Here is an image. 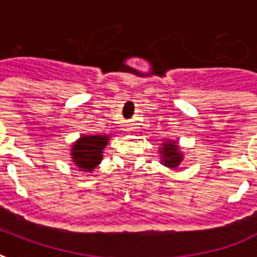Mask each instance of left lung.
<instances>
[{
  "instance_id": "obj_1",
  "label": "left lung",
  "mask_w": 257,
  "mask_h": 257,
  "mask_svg": "<svg viewBox=\"0 0 257 257\" xmlns=\"http://www.w3.org/2000/svg\"><path fill=\"white\" fill-rule=\"evenodd\" d=\"M160 155L161 164H164L168 168H176L183 161V152L180 151L177 141L168 140L164 143L163 148H160Z\"/></svg>"
}]
</instances>
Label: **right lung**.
<instances>
[{
	"instance_id": "add662e5",
	"label": "right lung",
	"mask_w": 257,
	"mask_h": 257,
	"mask_svg": "<svg viewBox=\"0 0 257 257\" xmlns=\"http://www.w3.org/2000/svg\"><path fill=\"white\" fill-rule=\"evenodd\" d=\"M109 136L82 135L72 147V159L78 169L92 172L102 160V151L106 147Z\"/></svg>"
}]
</instances>
